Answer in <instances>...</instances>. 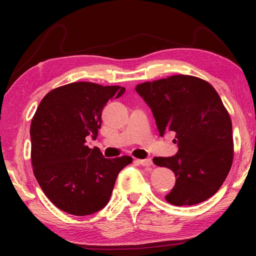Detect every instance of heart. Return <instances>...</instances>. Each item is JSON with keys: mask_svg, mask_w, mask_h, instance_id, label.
Here are the masks:
<instances>
[{"mask_svg": "<svg viewBox=\"0 0 256 256\" xmlns=\"http://www.w3.org/2000/svg\"><path fill=\"white\" fill-rule=\"evenodd\" d=\"M138 115H140V112H138V110H136V112H132V114H131V118H132V120H133V118H136Z\"/></svg>", "mask_w": 256, "mask_h": 256, "instance_id": "obj_1", "label": "heart"}]
</instances>
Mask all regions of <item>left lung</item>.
<instances>
[{"label":"left lung","mask_w":256,"mask_h":256,"mask_svg":"<svg viewBox=\"0 0 256 256\" xmlns=\"http://www.w3.org/2000/svg\"><path fill=\"white\" fill-rule=\"evenodd\" d=\"M124 92L120 86L74 82L52 90L34 112L30 125L34 175L50 201L66 214L102 210L128 164L126 156L114 154L112 148L102 152L86 140L97 138L107 102Z\"/></svg>","instance_id":"left-lung-1"}]
</instances>
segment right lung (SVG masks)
<instances>
[{"instance_id": "right-lung-1", "label": "right lung", "mask_w": 256, "mask_h": 256, "mask_svg": "<svg viewBox=\"0 0 256 256\" xmlns=\"http://www.w3.org/2000/svg\"><path fill=\"white\" fill-rule=\"evenodd\" d=\"M152 110L160 136L175 134L178 151L164 158L175 186L166 196L174 206H193L211 198L226 180L234 159L232 120L214 86L184 74L136 86Z\"/></svg>"}]
</instances>
